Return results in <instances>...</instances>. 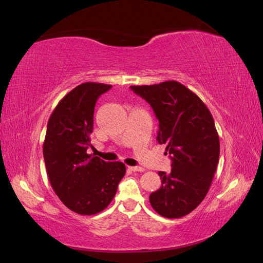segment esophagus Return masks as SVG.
<instances>
[{
	"instance_id": "esophagus-1",
	"label": "esophagus",
	"mask_w": 263,
	"mask_h": 263,
	"mask_svg": "<svg viewBox=\"0 0 263 263\" xmlns=\"http://www.w3.org/2000/svg\"><path fill=\"white\" fill-rule=\"evenodd\" d=\"M129 169L131 170V172H143V170H144L142 167H139V166H134V167L130 166Z\"/></svg>"
}]
</instances>
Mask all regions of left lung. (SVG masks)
Listing matches in <instances>:
<instances>
[{"instance_id": "1", "label": "left lung", "mask_w": 263, "mask_h": 263, "mask_svg": "<svg viewBox=\"0 0 263 263\" xmlns=\"http://www.w3.org/2000/svg\"><path fill=\"white\" fill-rule=\"evenodd\" d=\"M159 120L157 140L167 144L172 172H159L162 185L150 194L158 214L179 218L193 212L209 193L219 157L214 119L199 97L176 81L131 86Z\"/></svg>"}]
</instances>
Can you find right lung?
Returning <instances> with one entry per match:
<instances>
[{
    "label": "right lung",
    "instance_id": "obj_1",
    "mask_svg": "<svg viewBox=\"0 0 263 263\" xmlns=\"http://www.w3.org/2000/svg\"><path fill=\"white\" fill-rule=\"evenodd\" d=\"M112 85L83 83L65 95L48 121L44 141L47 175L64 205L81 215L105 210L114 198L125 164L87 154L100 95Z\"/></svg>",
    "mask_w": 263,
    "mask_h": 263
}]
</instances>
